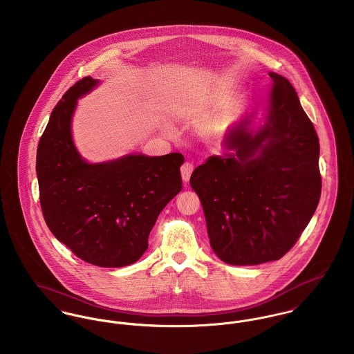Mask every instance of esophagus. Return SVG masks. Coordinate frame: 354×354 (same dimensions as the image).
Segmentation results:
<instances>
[{"label":"esophagus","mask_w":354,"mask_h":354,"mask_svg":"<svg viewBox=\"0 0 354 354\" xmlns=\"http://www.w3.org/2000/svg\"><path fill=\"white\" fill-rule=\"evenodd\" d=\"M192 169H194V165L190 162H186V163L180 167V174H182V179H183L185 183H187L190 180Z\"/></svg>","instance_id":"34e87169"}]
</instances>
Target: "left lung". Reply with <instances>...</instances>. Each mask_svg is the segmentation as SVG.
I'll return each instance as SVG.
<instances>
[{
	"instance_id": "left-lung-1",
	"label": "left lung",
	"mask_w": 354,
	"mask_h": 354,
	"mask_svg": "<svg viewBox=\"0 0 354 354\" xmlns=\"http://www.w3.org/2000/svg\"><path fill=\"white\" fill-rule=\"evenodd\" d=\"M261 108L227 131L223 156L190 178L210 245L226 264L259 266L283 257L299 239L321 198L319 140L290 81L276 73Z\"/></svg>"
}]
</instances>
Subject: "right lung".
Wrapping results in <instances>:
<instances>
[{"instance_id":"obj_1","label":"right lung","mask_w":354,"mask_h":354,"mask_svg":"<svg viewBox=\"0 0 354 354\" xmlns=\"http://www.w3.org/2000/svg\"><path fill=\"white\" fill-rule=\"evenodd\" d=\"M101 84L86 77L57 102L40 138L36 174L51 233L83 261L120 268L136 263L167 203L182 190V153L88 163L73 138L78 100Z\"/></svg>"}]
</instances>
